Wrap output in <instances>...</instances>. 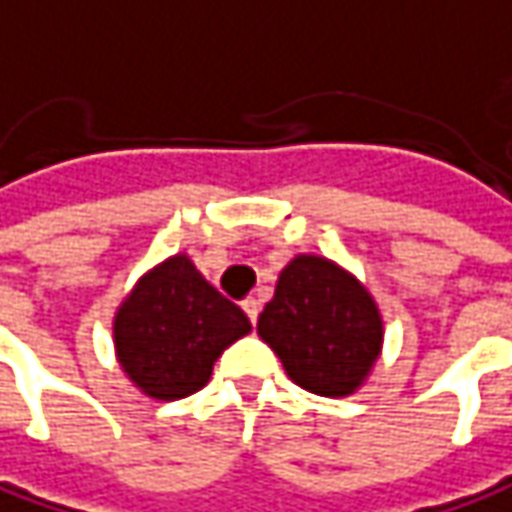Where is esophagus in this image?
<instances>
[{
	"label": "esophagus",
	"mask_w": 512,
	"mask_h": 512,
	"mask_svg": "<svg viewBox=\"0 0 512 512\" xmlns=\"http://www.w3.org/2000/svg\"><path fill=\"white\" fill-rule=\"evenodd\" d=\"M243 311H246V317H249V320H252V326H255L257 314H260V300H255V297H252V300H246V303H243Z\"/></svg>",
	"instance_id": "esophagus-1"
}]
</instances>
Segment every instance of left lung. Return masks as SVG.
Masks as SVG:
<instances>
[{"instance_id":"8db88e82","label":"left lung","mask_w":512,"mask_h":512,"mask_svg":"<svg viewBox=\"0 0 512 512\" xmlns=\"http://www.w3.org/2000/svg\"><path fill=\"white\" fill-rule=\"evenodd\" d=\"M257 334L300 388L320 397H348L377 362L382 317L371 294L337 263L297 255L280 272Z\"/></svg>"}]
</instances>
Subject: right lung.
Returning <instances> with one entry per match:
<instances>
[{
  "mask_svg": "<svg viewBox=\"0 0 512 512\" xmlns=\"http://www.w3.org/2000/svg\"><path fill=\"white\" fill-rule=\"evenodd\" d=\"M249 331V317L212 289L186 255L144 274L113 323L121 368L152 399L201 391L215 360Z\"/></svg>",
  "mask_w": 512,
  "mask_h": 512,
  "instance_id": "1",
  "label": "right lung"
}]
</instances>
